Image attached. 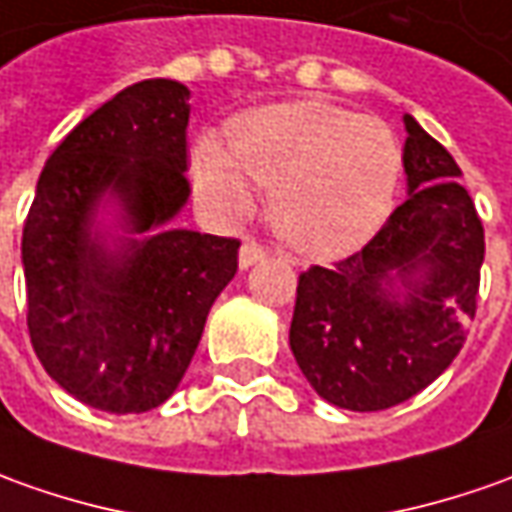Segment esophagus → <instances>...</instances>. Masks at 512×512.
Listing matches in <instances>:
<instances>
[{"label": "esophagus", "instance_id": "1", "mask_svg": "<svg viewBox=\"0 0 512 512\" xmlns=\"http://www.w3.org/2000/svg\"><path fill=\"white\" fill-rule=\"evenodd\" d=\"M269 255V249L263 246V243L257 241H243L241 246V255H238V263H241V269H249V266H255L260 263L263 257Z\"/></svg>", "mask_w": 512, "mask_h": 512}]
</instances>
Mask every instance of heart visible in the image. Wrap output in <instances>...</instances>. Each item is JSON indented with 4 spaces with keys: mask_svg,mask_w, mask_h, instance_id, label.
<instances>
[{
    "mask_svg": "<svg viewBox=\"0 0 512 512\" xmlns=\"http://www.w3.org/2000/svg\"><path fill=\"white\" fill-rule=\"evenodd\" d=\"M271 190V221L311 257L353 252L384 224L401 182V145L387 123L322 100L241 114L229 148L204 137L193 182L215 210L241 215L252 184Z\"/></svg>",
    "mask_w": 512,
    "mask_h": 512,
    "instance_id": "heart-1",
    "label": "heart"
}]
</instances>
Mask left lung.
I'll return each instance as SVG.
<instances>
[{"mask_svg":"<svg viewBox=\"0 0 512 512\" xmlns=\"http://www.w3.org/2000/svg\"><path fill=\"white\" fill-rule=\"evenodd\" d=\"M409 198L361 252L300 274L291 353L339 409L409 401L457 358L476 314L485 229L462 170L415 117H403Z\"/></svg>","mask_w":512,"mask_h":512,"instance_id":"8db88e82","label":"left lung"}]
</instances>
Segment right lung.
<instances>
[{
  "mask_svg": "<svg viewBox=\"0 0 512 512\" xmlns=\"http://www.w3.org/2000/svg\"><path fill=\"white\" fill-rule=\"evenodd\" d=\"M190 89L139 81L52 151L22 232L27 330L58 387L92 409L139 415L176 392L215 297L238 271V238L170 229L190 196ZM114 197L125 239L96 207Z\"/></svg>",
  "mask_w": 512,
  "mask_h": 512,
  "instance_id": "right-lung-1",
  "label": "right lung"
}]
</instances>
